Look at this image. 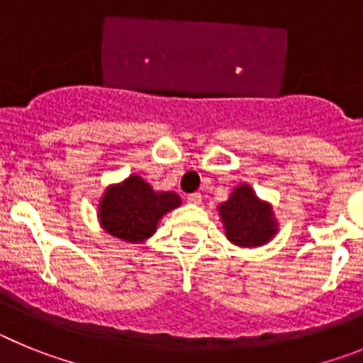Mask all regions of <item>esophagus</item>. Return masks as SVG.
Segmentation results:
<instances>
[{
  "label": "esophagus",
  "mask_w": 363,
  "mask_h": 363,
  "mask_svg": "<svg viewBox=\"0 0 363 363\" xmlns=\"http://www.w3.org/2000/svg\"><path fill=\"white\" fill-rule=\"evenodd\" d=\"M187 203L200 205L201 203V194H200V192H192V194H189V196H187Z\"/></svg>",
  "instance_id": "34e87169"
}]
</instances>
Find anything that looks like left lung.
<instances>
[{"instance_id":"left-lung-1","label":"left lung","mask_w":363,"mask_h":363,"mask_svg":"<svg viewBox=\"0 0 363 363\" xmlns=\"http://www.w3.org/2000/svg\"><path fill=\"white\" fill-rule=\"evenodd\" d=\"M225 236L240 247L265 245L277 234L278 221L271 203L262 201L247 184H240L218 207Z\"/></svg>"}]
</instances>
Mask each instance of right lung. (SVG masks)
Wrapping results in <instances>:
<instances>
[{"label":"right lung","instance_id":"1","mask_svg":"<svg viewBox=\"0 0 363 363\" xmlns=\"http://www.w3.org/2000/svg\"><path fill=\"white\" fill-rule=\"evenodd\" d=\"M179 203L176 192H156L142 176L130 174L121 184L105 189L98 218L108 234L123 242L140 243L152 236L158 221Z\"/></svg>","mask_w":363,"mask_h":363}]
</instances>
